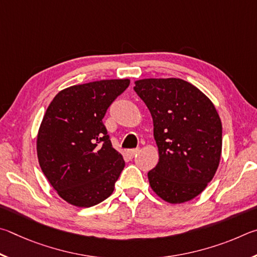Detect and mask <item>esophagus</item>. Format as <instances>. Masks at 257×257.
Wrapping results in <instances>:
<instances>
[{
    "label": "esophagus",
    "instance_id": "34e87169",
    "mask_svg": "<svg viewBox=\"0 0 257 257\" xmlns=\"http://www.w3.org/2000/svg\"><path fill=\"white\" fill-rule=\"evenodd\" d=\"M139 151H140V150H139V148H137V149H131V150H127V152H126V154H127V157H128L130 159H132L133 157L136 156Z\"/></svg>",
    "mask_w": 257,
    "mask_h": 257
}]
</instances>
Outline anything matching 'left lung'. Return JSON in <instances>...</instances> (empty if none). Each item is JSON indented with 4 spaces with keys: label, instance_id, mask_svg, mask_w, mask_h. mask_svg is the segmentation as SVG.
I'll use <instances>...</instances> for the list:
<instances>
[{
    "label": "left lung",
    "instance_id": "8db88e82",
    "mask_svg": "<svg viewBox=\"0 0 257 257\" xmlns=\"http://www.w3.org/2000/svg\"><path fill=\"white\" fill-rule=\"evenodd\" d=\"M138 93L151 112L159 161L148 173L152 190L169 203H183L204 190L217 172L222 125L213 103L182 79H145Z\"/></svg>",
    "mask_w": 257,
    "mask_h": 257
}]
</instances>
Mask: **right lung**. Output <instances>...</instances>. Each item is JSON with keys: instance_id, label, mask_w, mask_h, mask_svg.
Here are the masks:
<instances>
[{"instance_id": "right-lung-1", "label": "right lung", "mask_w": 257, "mask_h": 257, "mask_svg": "<svg viewBox=\"0 0 257 257\" xmlns=\"http://www.w3.org/2000/svg\"><path fill=\"white\" fill-rule=\"evenodd\" d=\"M130 80H101L73 85L49 103L37 138L40 168L63 200L90 208L114 191L125 161L111 146L102 123Z\"/></svg>"}]
</instances>
